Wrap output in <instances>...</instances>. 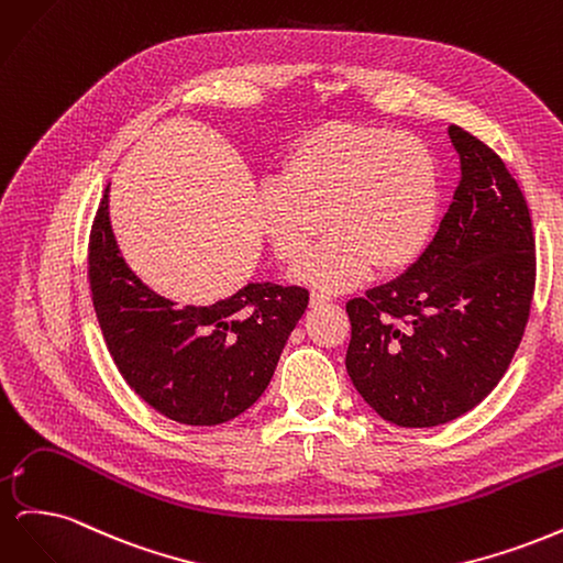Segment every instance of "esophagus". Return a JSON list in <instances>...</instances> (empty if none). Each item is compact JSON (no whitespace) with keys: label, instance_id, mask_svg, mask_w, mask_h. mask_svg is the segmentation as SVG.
<instances>
[{"label":"esophagus","instance_id":"esophagus-1","mask_svg":"<svg viewBox=\"0 0 563 563\" xmlns=\"http://www.w3.org/2000/svg\"><path fill=\"white\" fill-rule=\"evenodd\" d=\"M327 302H331L329 294H323V291H312L310 294V305H312V308H321V305H327Z\"/></svg>","mask_w":563,"mask_h":563}]
</instances>
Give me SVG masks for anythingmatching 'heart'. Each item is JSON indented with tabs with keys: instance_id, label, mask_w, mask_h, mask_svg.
<instances>
[{
	"instance_id": "b5f03b06",
	"label": "heart",
	"mask_w": 563,
	"mask_h": 563,
	"mask_svg": "<svg viewBox=\"0 0 563 563\" xmlns=\"http://www.w3.org/2000/svg\"><path fill=\"white\" fill-rule=\"evenodd\" d=\"M439 168L428 143L406 131L333 122L286 152L279 183L258 195V223L294 279L345 291L371 269L395 275L428 244L439 213Z\"/></svg>"
}]
</instances>
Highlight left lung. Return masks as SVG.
Returning <instances> with one entry per match:
<instances>
[{
	"label": "left lung",
	"instance_id": "obj_1",
	"mask_svg": "<svg viewBox=\"0 0 563 563\" xmlns=\"http://www.w3.org/2000/svg\"><path fill=\"white\" fill-rule=\"evenodd\" d=\"M463 180L401 277L347 300L345 366L399 428H434L484 401L521 343L536 291L531 211L505 162L451 126Z\"/></svg>",
	"mask_w": 563,
	"mask_h": 563
}]
</instances>
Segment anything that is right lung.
I'll return each instance as SVG.
<instances>
[{
    "instance_id": "1",
    "label": "right lung",
    "mask_w": 563,
    "mask_h": 563,
    "mask_svg": "<svg viewBox=\"0 0 563 563\" xmlns=\"http://www.w3.org/2000/svg\"><path fill=\"white\" fill-rule=\"evenodd\" d=\"M89 286L112 362L147 406L180 424L211 428L261 399L310 294L249 284L209 308H174L119 255L108 190L89 236Z\"/></svg>"
}]
</instances>
